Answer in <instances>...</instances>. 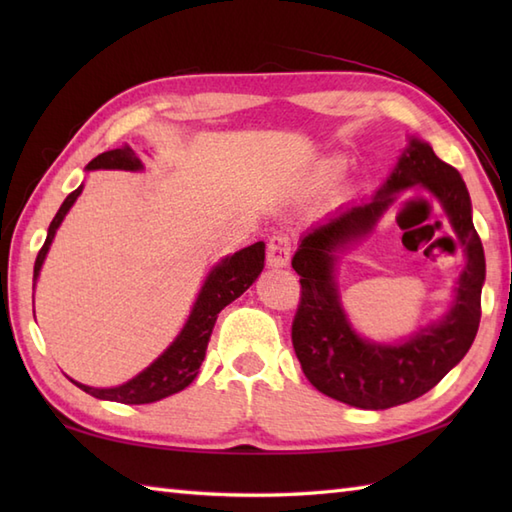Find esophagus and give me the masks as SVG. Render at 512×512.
<instances>
[{
	"label": "esophagus",
	"mask_w": 512,
	"mask_h": 512,
	"mask_svg": "<svg viewBox=\"0 0 512 512\" xmlns=\"http://www.w3.org/2000/svg\"><path fill=\"white\" fill-rule=\"evenodd\" d=\"M290 253H292V239L286 233H275L268 239V248H266L268 266L273 268L288 266Z\"/></svg>",
	"instance_id": "34e87169"
}]
</instances>
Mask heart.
Listing matches in <instances>:
<instances>
[{
  "label": "heart",
  "mask_w": 512,
  "mask_h": 512,
  "mask_svg": "<svg viewBox=\"0 0 512 512\" xmlns=\"http://www.w3.org/2000/svg\"><path fill=\"white\" fill-rule=\"evenodd\" d=\"M336 173H339V165H336V162H330V165H325V167H323V178H325V180L334 178Z\"/></svg>",
  "instance_id": "1"
}]
</instances>
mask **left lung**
<instances>
[{"label":"left lung","instance_id":"8db88e82","mask_svg":"<svg viewBox=\"0 0 512 512\" xmlns=\"http://www.w3.org/2000/svg\"><path fill=\"white\" fill-rule=\"evenodd\" d=\"M429 188L441 200L465 246L467 268L452 312L407 344L363 342L344 319L333 284L335 253L364 236L393 193L409 186ZM301 277V299L292 321V347L303 374L321 394L358 409H389L416 400L458 365L475 341L482 317L486 275L482 239L471 217V198L460 171L442 162L427 143L411 140L372 200L347 206L314 226L292 257Z\"/></svg>","mask_w":512,"mask_h":512}]
</instances>
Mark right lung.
I'll use <instances>...</instances> for the list:
<instances>
[{
	"instance_id": "1",
	"label": "right lung",
	"mask_w": 512,
	"mask_h": 512,
	"mask_svg": "<svg viewBox=\"0 0 512 512\" xmlns=\"http://www.w3.org/2000/svg\"><path fill=\"white\" fill-rule=\"evenodd\" d=\"M88 169L90 171L92 169L136 171V169H143V162H140V158L134 154L132 147L123 145L112 151H103L101 156H96L90 162ZM81 189L83 187L72 191L68 198L63 200L61 209L50 222L48 237L37 255L35 277H32V281H37L43 259H46V253L52 244V237L57 233L59 224L63 222L65 213L70 211L74 200L79 198ZM264 257H266V244L257 242L242 248L239 253L231 257L222 259V264H217L211 270V275L206 277L198 295V301H195V306L191 310V317L187 325L182 328V332L178 334V339L173 341L167 347V352L160 358H156L145 372H140L136 378L129 380V383L121 387H112V389H94L88 385L74 383V380L72 383L94 398L123 402V405H147V402L162 400L171 394H178V391H182L184 387H189L193 383V378L198 376V369L204 361L206 345H209L217 314H220L228 303L235 301L237 297H242L244 292L253 286V281L264 270Z\"/></svg>"
}]
</instances>
